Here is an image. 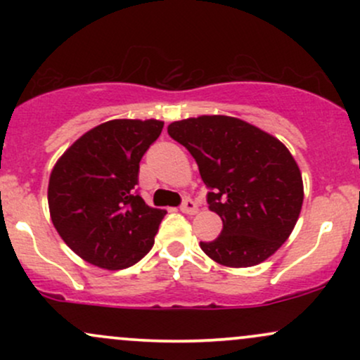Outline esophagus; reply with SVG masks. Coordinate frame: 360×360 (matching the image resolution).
<instances>
[{"label":"esophagus","mask_w":360,"mask_h":360,"mask_svg":"<svg viewBox=\"0 0 360 360\" xmlns=\"http://www.w3.org/2000/svg\"><path fill=\"white\" fill-rule=\"evenodd\" d=\"M181 212L186 213V214H196L198 213V205L194 203L193 200H189V198H186L183 201V205H181Z\"/></svg>","instance_id":"esophagus-1"}]
</instances>
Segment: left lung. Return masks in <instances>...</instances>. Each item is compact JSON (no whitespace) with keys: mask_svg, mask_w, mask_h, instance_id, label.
Instances as JSON below:
<instances>
[{"mask_svg":"<svg viewBox=\"0 0 360 360\" xmlns=\"http://www.w3.org/2000/svg\"><path fill=\"white\" fill-rule=\"evenodd\" d=\"M167 134L196 160L221 233L200 242L226 267L264 262L288 240L303 205V179L283 142L243 120L203 115L174 122Z\"/></svg>","mask_w":360,"mask_h":360,"instance_id":"left-lung-1","label":"left lung"}]
</instances>
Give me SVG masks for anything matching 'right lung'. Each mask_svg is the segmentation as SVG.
Returning <instances> with one entry per match:
<instances>
[{"label": "right lung", "mask_w": 360, "mask_h": 360, "mask_svg": "<svg viewBox=\"0 0 360 360\" xmlns=\"http://www.w3.org/2000/svg\"><path fill=\"white\" fill-rule=\"evenodd\" d=\"M159 120H110L77 139L52 169L49 210L62 240L93 266L125 269L154 245L164 210L137 193L140 160Z\"/></svg>", "instance_id": "right-lung-1"}]
</instances>
